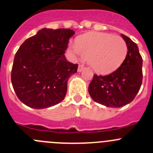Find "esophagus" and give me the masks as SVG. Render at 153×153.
<instances>
[{"label":"esophagus","mask_w":153,"mask_h":153,"mask_svg":"<svg viewBox=\"0 0 153 153\" xmlns=\"http://www.w3.org/2000/svg\"><path fill=\"white\" fill-rule=\"evenodd\" d=\"M84 65H82V64L79 65V66H78V72H81V71L84 69Z\"/></svg>","instance_id":"1"}]
</instances>
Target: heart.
Here are the masks:
<instances>
[{
	"mask_svg": "<svg viewBox=\"0 0 153 153\" xmlns=\"http://www.w3.org/2000/svg\"><path fill=\"white\" fill-rule=\"evenodd\" d=\"M69 49L75 57L88 59L90 66L99 74L116 71L127 55L126 43L119 36L105 33H89L78 37Z\"/></svg>",
	"mask_w": 153,
	"mask_h": 153,
	"instance_id": "b5f03b06",
	"label": "heart"
}]
</instances>
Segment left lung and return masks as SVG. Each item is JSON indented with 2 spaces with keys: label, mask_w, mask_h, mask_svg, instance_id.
<instances>
[{
  "label": "left lung",
  "mask_w": 153,
  "mask_h": 153,
  "mask_svg": "<svg viewBox=\"0 0 153 153\" xmlns=\"http://www.w3.org/2000/svg\"><path fill=\"white\" fill-rule=\"evenodd\" d=\"M128 48L123 64L108 75H93L88 91L93 101L111 108H120L132 102L143 79L141 55L137 44L121 34Z\"/></svg>",
  "instance_id": "obj_1"
}]
</instances>
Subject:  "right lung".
Listing matches in <instances>:
<instances>
[{
  "label": "right lung",
  "mask_w": 153,
  "mask_h": 153,
  "mask_svg": "<svg viewBox=\"0 0 153 153\" xmlns=\"http://www.w3.org/2000/svg\"><path fill=\"white\" fill-rule=\"evenodd\" d=\"M73 30L42 28L25 41L16 52L11 81L19 100L30 108L42 109L63 100L67 81L78 64L64 55Z\"/></svg>",
  "instance_id": "1"
}]
</instances>
